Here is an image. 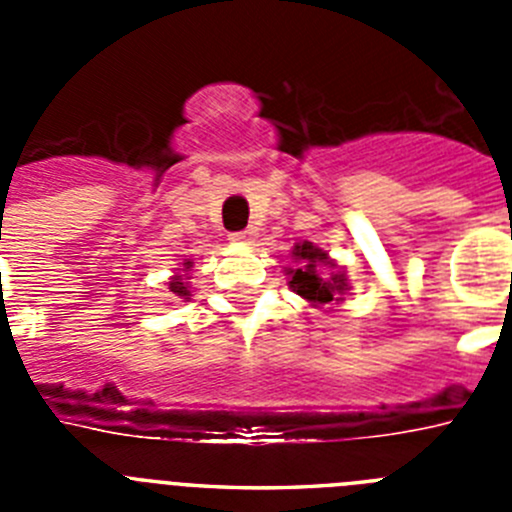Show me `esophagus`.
<instances>
[{
  "mask_svg": "<svg viewBox=\"0 0 512 512\" xmlns=\"http://www.w3.org/2000/svg\"><path fill=\"white\" fill-rule=\"evenodd\" d=\"M230 241H238V243H253L256 241V230L246 228V230H238V233H230Z\"/></svg>",
  "mask_w": 512,
  "mask_h": 512,
  "instance_id": "esophagus-1",
  "label": "esophagus"
}]
</instances>
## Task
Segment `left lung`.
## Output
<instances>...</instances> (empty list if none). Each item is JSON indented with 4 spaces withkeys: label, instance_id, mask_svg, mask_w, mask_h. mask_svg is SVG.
I'll use <instances>...</instances> for the list:
<instances>
[{
    "label": "left lung",
    "instance_id": "1",
    "mask_svg": "<svg viewBox=\"0 0 512 512\" xmlns=\"http://www.w3.org/2000/svg\"><path fill=\"white\" fill-rule=\"evenodd\" d=\"M297 269H289V287L312 305H330L341 302L348 289V279L336 261L330 259L323 248L312 246L310 241L297 243L292 251Z\"/></svg>",
    "mask_w": 512,
    "mask_h": 512
}]
</instances>
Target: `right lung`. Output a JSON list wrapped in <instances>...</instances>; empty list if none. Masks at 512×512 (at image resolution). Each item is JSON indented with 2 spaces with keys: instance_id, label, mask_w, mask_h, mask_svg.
Masks as SVG:
<instances>
[{
  "instance_id": "add662e5",
  "label": "right lung",
  "mask_w": 512,
  "mask_h": 512,
  "mask_svg": "<svg viewBox=\"0 0 512 512\" xmlns=\"http://www.w3.org/2000/svg\"><path fill=\"white\" fill-rule=\"evenodd\" d=\"M192 264L194 261H184V269L176 271L169 282V292L174 297H179V300H189V297H192V292H189V282H187L189 271H192Z\"/></svg>"
}]
</instances>
